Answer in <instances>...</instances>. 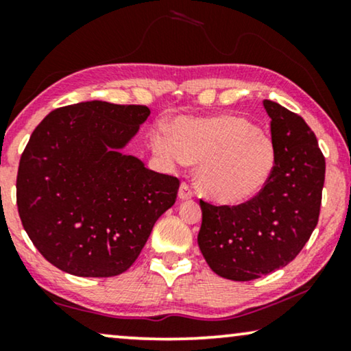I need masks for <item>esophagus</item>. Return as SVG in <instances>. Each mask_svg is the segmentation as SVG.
Listing matches in <instances>:
<instances>
[{
	"mask_svg": "<svg viewBox=\"0 0 351 351\" xmlns=\"http://www.w3.org/2000/svg\"><path fill=\"white\" fill-rule=\"evenodd\" d=\"M179 198L182 199V201H185V199H190V198H193V190H191V186L189 185V184H180V189H179Z\"/></svg>",
	"mask_w": 351,
	"mask_h": 351,
	"instance_id": "1",
	"label": "esophagus"
}]
</instances>
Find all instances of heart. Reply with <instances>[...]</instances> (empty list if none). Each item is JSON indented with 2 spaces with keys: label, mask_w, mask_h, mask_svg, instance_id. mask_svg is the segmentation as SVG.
Masks as SVG:
<instances>
[{
  "label": "heart",
  "mask_w": 351,
  "mask_h": 351,
  "mask_svg": "<svg viewBox=\"0 0 351 351\" xmlns=\"http://www.w3.org/2000/svg\"><path fill=\"white\" fill-rule=\"evenodd\" d=\"M155 155L166 166L197 162L196 184L210 199L241 204L268 184L276 166L271 137L246 118L217 114L209 118H180L150 136Z\"/></svg>",
  "instance_id": "1"
}]
</instances>
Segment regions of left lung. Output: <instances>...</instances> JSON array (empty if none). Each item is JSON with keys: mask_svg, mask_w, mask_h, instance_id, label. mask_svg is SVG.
<instances>
[{"mask_svg": "<svg viewBox=\"0 0 351 351\" xmlns=\"http://www.w3.org/2000/svg\"><path fill=\"white\" fill-rule=\"evenodd\" d=\"M276 147L275 171L256 198L239 206L199 201L198 246L210 270L251 281L294 261L318 223L326 162L299 114L263 100Z\"/></svg>", "mask_w": 351, "mask_h": 351, "instance_id": "obj_1", "label": "left lung"}]
</instances>
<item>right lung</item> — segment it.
I'll return each mask as SVG.
<instances>
[{"mask_svg":"<svg viewBox=\"0 0 351 351\" xmlns=\"http://www.w3.org/2000/svg\"><path fill=\"white\" fill-rule=\"evenodd\" d=\"M150 110L102 100L51 112L17 172L22 225L43 257L83 278L121 275L176 203L179 179L123 153Z\"/></svg>","mask_w":351,"mask_h":351,"instance_id":"right-lung-1","label":"right lung"}]
</instances>
